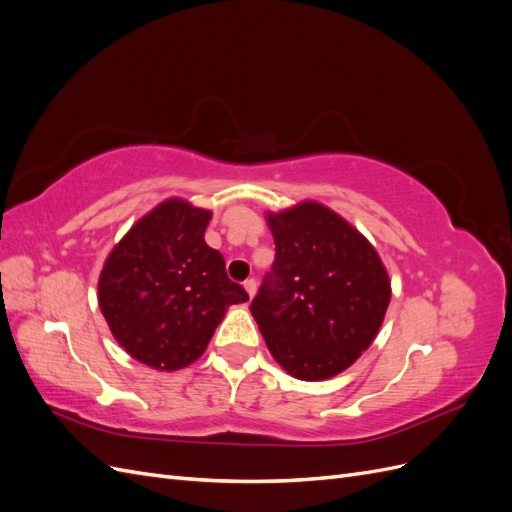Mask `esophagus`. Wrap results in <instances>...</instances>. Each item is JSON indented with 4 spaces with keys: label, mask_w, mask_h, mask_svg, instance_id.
<instances>
[{
    "label": "esophagus",
    "mask_w": 512,
    "mask_h": 512,
    "mask_svg": "<svg viewBox=\"0 0 512 512\" xmlns=\"http://www.w3.org/2000/svg\"><path fill=\"white\" fill-rule=\"evenodd\" d=\"M256 286H258L256 280H245V282H243V288H245L247 294H250V299L256 294Z\"/></svg>",
    "instance_id": "1"
}]
</instances>
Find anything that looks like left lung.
<instances>
[{"mask_svg": "<svg viewBox=\"0 0 512 512\" xmlns=\"http://www.w3.org/2000/svg\"><path fill=\"white\" fill-rule=\"evenodd\" d=\"M275 260L250 309L273 359L299 380L348 369L378 335L391 282L359 230L320 203L267 215Z\"/></svg>", "mask_w": 512, "mask_h": 512, "instance_id": "obj_1", "label": "left lung"}]
</instances>
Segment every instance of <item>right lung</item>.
Here are the masks:
<instances>
[{"label": "right lung", "mask_w": 512, "mask_h": 512, "mask_svg": "<svg viewBox=\"0 0 512 512\" xmlns=\"http://www.w3.org/2000/svg\"><path fill=\"white\" fill-rule=\"evenodd\" d=\"M211 211L168 198L108 254L98 303L119 346L153 369L175 371L205 352L228 305L245 303L224 258L205 243Z\"/></svg>", "instance_id": "right-lung-1"}]
</instances>
